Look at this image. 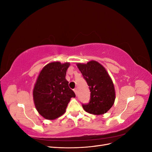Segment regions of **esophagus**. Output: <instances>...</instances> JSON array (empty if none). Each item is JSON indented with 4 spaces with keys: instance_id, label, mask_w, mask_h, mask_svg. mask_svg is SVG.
<instances>
[{
    "instance_id": "esophagus-1",
    "label": "esophagus",
    "mask_w": 152,
    "mask_h": 152,
    "mask_svg": "<svg viewBox=\"0 0 152 152\" xmlns=\"http://www.w3.org/2000/svg\"><path fill=\"white\" fill-rule=\"evenodd\" d=\"M73 91H74V92H75V94H76V96L77 95V89H75L74 90H73Z\"/></svg>"
}]
</instances>
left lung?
Wrapping results in <instances>:
<instances>
[{"instance_id": "1", "label": "left lung", "mask_w": 152, "mask_h": 152, "mask_svg": "<svg viewBox=\"0 0 152 152\" xmlns=\"http://www.w3.org/2000/svg\"><path fill=\"white\" fill-rule=\"evenodd\" d=\"M77 66L89 86L91 98L89 103L82 104L86 112L102 115L112 108L115 99V91L112 80L106 69L98 62L92 60L77 63Z\"/></svg>"}]
</instances>
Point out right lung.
Listing matches in <instances>:
<instances>
[{
    "label": "right lung",
    "instance_id": "obj_1",
    "mask_svg": "<svg viewBox=\"0 0 152 152\" xmlns=\"http://www.w3.org/2000/svg\"><path fill=\"white\" fill-rule=\"evenodd\" d=\"M69 66L70 63H48L35 82L33 91L35 108L48 120H54L65 113L70 99L75 97L65 79Z\"/></svg>",
    "mask_w": 152,
    "mask_h": 152
}]
</instances>
